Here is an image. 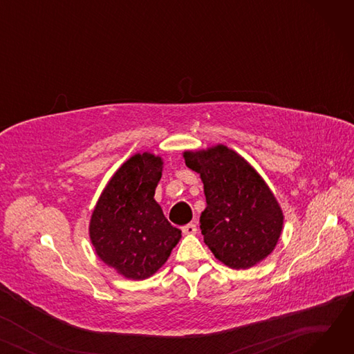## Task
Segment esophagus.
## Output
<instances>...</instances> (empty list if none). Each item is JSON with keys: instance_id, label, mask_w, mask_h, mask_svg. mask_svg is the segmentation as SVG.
I'll list each match as a JSON object with an SVG mask.
<instances>
[{"instance_id": "esophagus-1", "label": "esophagus", "mask_w": 354, "mask_h": 354, "mask_svg": "<svg viewBox=\"0 0 354 354\" xmlns=\"http://www.w3.org/2000/svg\"><path fill=\"white\" fill-rule=\"evenodd\" d=\"M196 231H198V228H196L195 224H187V225L182 227V232L185 235H194V234H196Z\"/></svg>"}]
</instances>
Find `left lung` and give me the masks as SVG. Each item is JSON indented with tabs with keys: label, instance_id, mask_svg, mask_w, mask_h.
I'll use <instances>...</instances> for the list:
<instances>
[{
	"label": "left lung",
	"instance_id": "obj_1",
	"mask_svg": "<svg viewBox=\"0 0 354 354\" xmlns=\"http://www.w3.org/2000/svg\"><path fill=\"white\" fill-rule=\"evenodd\" d=\"M183 158L203 182L207 208L201 231L215 258L234 270L263 261L275 248L284 221L264 179L224 145L188 151Z\"/></svg>",
	"mask_w": 354,
	"mask_h": 354
}]
</instances>
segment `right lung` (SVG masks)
I'll list each match as a JSON object with an SVG mask.
<instances>
[{
    "mask_svg": "<svg viewBox=\"0 0 354 354\" xmlns=\"http://www.w3.org/2000/svg\"><path fill=\"white\" fill-rule=\"evenodd\" d=\"M162 159L136 153L111 176L90 219V239L104 264L133 280L155 274L180 239L153 199Z\"/></svg>",
    "mask_w": 354,
    "mask_h": 354,
    "instance_id": "obj_1",
    "label": "right lung"
}]
</instances>
